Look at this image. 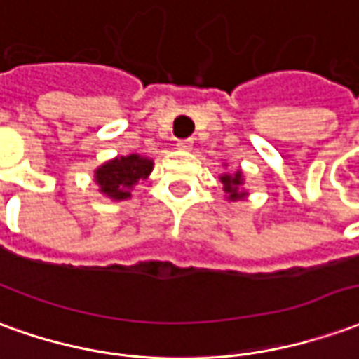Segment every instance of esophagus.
<instances>
[{"mask_svg": "<svg viewBox=\"0 0 359 359\" xmlns=\"http://www.w3.org/2000/svg\"><path fill=\"white\" fill-rule=\"evenodd\" d=\"M177 147L182 149V151H190V149H192V140H180L179 144H177Z\"/></svg>", "mask_w": 359, "mask_h": 359, "instance_id": "34e87169", "label": "esophagus"}]
</instances>
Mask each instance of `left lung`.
Wrapping results in <instances>:
<instances>
[{
    "mask_svg": "<svg viewBox=\"0 0 359 359\" xmlns=\"http://www.w3.org/2000/svg\"><path fill=\"white\" fill-rule=\"evenodd\" d=\"M223 184V192L227 194V198L235 202V200H243V198L247 196V192L245 190H241L243 187V172L237 171L229 175V172H223L222 177H219Z\"/></svg>",
    "mask_w": 359,
    "mask_h": 359,
    "instance_id": "8db88e82",
    "label": "left lung"
}]
</instances>
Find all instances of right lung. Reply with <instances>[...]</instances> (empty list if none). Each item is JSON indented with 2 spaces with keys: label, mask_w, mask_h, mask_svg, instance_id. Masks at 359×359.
Returning <instances> with one entry per match:
<instances>
[{
  "label": "right lung",
  "mask_w": 359,
  "mask_h": 359,
  "mask_svg": "<svg viewBox=\"0 0 359 359\" xmlns=\"http://www.w3.org/2000/svg\"><path fill=\"white\" fill-rule=\"evenodd\" d=\"M154 171V161L144 155L130 154L126 157H114L110 161L102 163L95 171V182L99 184L104 196L112 200H126L132 194V188L140 180H145L149 172Z\"/></svg>",
  "instance_id": "obj_1"
}]
</instances>
